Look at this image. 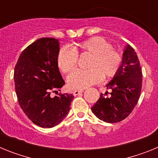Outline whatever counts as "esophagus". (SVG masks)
<instances>
[{"mask_svg": "<svg viewBox=\"0 0 158 158\" xmlns=\"http://www.w3.org/2000/svg\"><path fill=\"white\" fill-rule=\"evenodd\" d=\"M83 90H74V91L73 92V96H77V95H79L80 93H83Z\"/></svg>", "mask_w": 158, "mask_h": 158, "instance_id": "1", "label": "esophagus"}]
</instances>
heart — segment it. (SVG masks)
<instances>
[{
	"mask_svg": "<svg viewBox=\"0 0 158 158\" xmlns=\"http://www.w3.org/2000/svg\"><path fill=\"white\" fill-rule=\"evenodd\" d=\"M91 55L87 64L88 69H75L68 77V84L72 89H84L100 81L102 77L115 76L123 63V57L118 51L104 38L94 36L81 42L71 48L62 47L56 58L57 65L63 73H69L75 68L78 54Z\"/></svg>",
	"mask_w": 158,
	"mask_h": 158,
	"instance_id": "1",
	"label": "heart"
}]
</instances>
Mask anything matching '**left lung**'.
Wrapping results in <instances>:
<instances>
[{"label": "left lung", "instance_id": "1", "mask_svg": "<svg viewBox=\"0 0 158 158\" xmlns=\"http://www.w3.org/2000/svg\"><path fill=\"white\" fill-rule=\"evenodd\" d=\"M142 72L136 52L130 45L123 55L121 68L107 89L111 90L100 94L92 107L97 118L106 123H114L123 120L131 113L139 100L142 90Z\"/></svg>", "mask_w": 158, "mask_h": 158}]
</instances>
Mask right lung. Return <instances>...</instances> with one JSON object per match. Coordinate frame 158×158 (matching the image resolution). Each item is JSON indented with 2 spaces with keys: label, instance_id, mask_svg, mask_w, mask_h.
Returning <instances> with one entry per match:
<instances>
[{
  "label": "right lung",
  "instance_id": "add662e5",
  "mask_svg": "<svg viewBox=\"0 0 158 158\" xmlns=\"http://www.w3.org/2000/svg\"><path fill=\"white\" fill-rule=\"evenodd\" d=\"M59 43L54 38H41L24 49L14 69L18 102L25 115L37 126L51 128L67 115L74 96L58 93L65 85L57 65Z\"/></svg>",
  "mask_w": 158,
  "mask_h": 158
}]
</instances>
